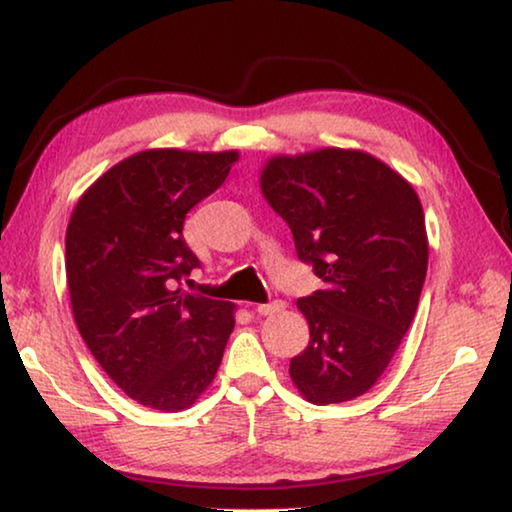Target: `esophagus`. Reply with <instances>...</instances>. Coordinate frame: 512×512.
I'll return each mask as SVG.
<instances>
[{"mask_svg": "<svg viewBox=\"0 0 512 512\" xmlns=\"http://www.w3.org/2000/svg\"><path fill=\"white\" fill-rule=\"evenodd\" d=\"M279 311H283V302H279V300L256 306L258 316H274V313H279Z\"/></svg>", "mask_w": 512, "mask_h": 512, "instance_id": "34e87169", "label": "esophagus"}]
</instances>
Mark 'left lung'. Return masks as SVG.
I'll use <instances>...</instances> for the list:
<instances>
[{"label": "left lung", "instance_id": "obj_1", "mask_svg": "<svg viewBox=\"0 0 512 512\" xmlns=\"http://www.w3.org/2000/svg\"><path fill=\"white\" fill-rule=\"evenodd\" d=\"M261 190L290 226L297 258L322 290L297 300L311 329L290 377L306 400L366 393L410 329L428 270L426 217L414 187L377 157L343 148L279 155Z\"/></svg>", "mask_w": 512, "mask_h": 512}]
</instances>
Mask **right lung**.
Listing matches in <instances>:
<instances>
[{
	"label": "right lung",
	"instance_id": "right-lung-1",
	"mask_svg": "<svg viewBox=\"0 0 512 512\" xmlns=\"http://www.w3.org/2000/svg\"><path fill=\"white\" fill-rule=\"evenodd\" d=\"M235 160V151H141L102 174L70 215L66 277L77 329L105 373L153 410L194 405L233 332L231 302L183 288L201 267L183 224Z\"/></svg>",
	"mask_w": 512,
	"mask_h": 512
}]
</instances>
